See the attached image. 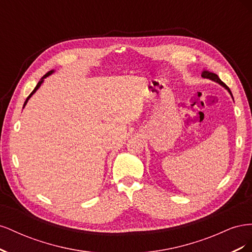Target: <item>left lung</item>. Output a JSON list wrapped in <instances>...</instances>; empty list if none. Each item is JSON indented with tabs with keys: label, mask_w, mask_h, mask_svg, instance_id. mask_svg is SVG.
<instances>
[{
	"label": "left lung",
	"mask_w": 252,
	"mask_h": 252,
	"mask_svg": "<svg viewBox=\"0 0 252 252\" xmlns=\"http://www.w3.org/2000/svg\"><path fill=\"white\" fill-rule=\"evenodd\" d=\"M202 77H203V78H205V79H209V80H212V81H215V82L219 83L220 85H222L224 88H226V89L228 90V93H229V94H231V96H232V94H231L230 89L227 87V85H226L225 83H223L222 81H220V79L218 77V75H217L216 73L210 72V71H207V70H204V71L202 72Z\"/></svg>",
	"instance_id": "1"
}]
</instances>
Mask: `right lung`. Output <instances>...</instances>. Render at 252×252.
Segmentation results:
<instances>
[{
	"label": "right lung",
	"mask_w": 252,
	"mask_h": 252,
	"mask_svg": "<svg viewBox=\"0 0 252 252\" xmlns=\"http://www.w3.org/2000/svg\"><path fill=\"white\" fill-rule=\"evenodd\" d=\"M53 71H55V70H50V71H48V72H47L46 74H45V75H44V77H43V78H42V79H41V80L39 81V83H37V84H36V86H35V88H34V89L32 90V94H30L28 95V97L26 98V101H25V103H24V106H23V108H24V107H25V105L27 104V102H28V100H29V98H30V97H32V94H33L35 93V91H36L37 89H39V88H40V86L42 85V83L44 82V79H45V78H47V77H48V75H50V74H51V73H52Z\"/></svg>",
	"instance_id": "obj_1"
}]
</instances>
